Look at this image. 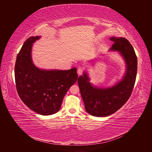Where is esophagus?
Instances as JSON below:
<instances>
[{
	"instance_id": "obj_1",
	"label": "esophagus",
	"mask_w": 152,
	"mask_h": 152,
	"mask_svg": "<svg viewBox=\"0 0 152 152\" xmlns=\"http://www.w3.org/2000/svg\"><path fill=\"white\" fill-rule=\"evenodd\" d=\"M84 71V69L82 68V67H79L77 69V73L79 75H80L82 74V73H83Z\"/></svg>"
}]
</instances>
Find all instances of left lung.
Returning <instances> with one entry per match:
<instances>
[{"mask_svg": "<svg viewBox=\"0 0 152 152\" xmlns=\"http://www.w3.org/2000/svg\"><path fill=\"white\" fill-rule=\"evenodd\" d=\"M110 39L114 43L109 51L117 52L125 62L121 79L112 86L98 87L91 83L88 72L84 70L77 80L86 111L94 117H107L121 108L129 98L136 81L137 61L132 45L124 37Z\"/></svg>", "mask_w": 152, "mask_h": 152, "instance_id": "obj_1", "label": "left lung"}]
</instances>
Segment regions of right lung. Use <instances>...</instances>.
Returning <instances> with one entry per match:
<instances>
[{
  "label": "right lung",
  "instance_id": "right-lung-1",
  "mask_svg": "<svg viewBox=\"0 0 152 152\" xmlns=\"http://www.w3.org/2000/svg\"><path fill=\"white\" fill-rule=\"evenodd\" d=\"M41 36L27 39L18 53L15 68L18 95L37 113L50 115L60 110L64 96L77 80V68L45 70L36 66L31 59L34 43Z\"/></svg>",
  "mask_w": 152,
  "mask_h": 152
}]
</instances>
